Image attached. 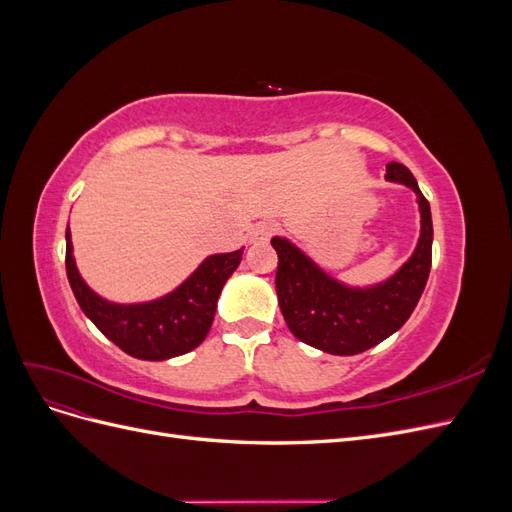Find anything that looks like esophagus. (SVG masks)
I'll list each match as a JSON object with an SVG mask.
<instances>
[{
  "instance_id": "1",
  "label": "esophagus",
  "mask_w": 512,
  "mask_h": 512,
  "mask_svg": "<svg viewBox=\"0 0 512 512\" xmlns=\"http://www.w3.org/2000/svg\"><path fill=\"white\" fill-rule=\"evenodd\" d=\"M275 224H271V222H260V224H256L254 226V230H252V237H250V241L254 243V245H262V243H267L269 239H271V235L275 232Z\"/></svg>"
}]
</instances>
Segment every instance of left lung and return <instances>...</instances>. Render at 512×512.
Masks as SVG:
<instances>
[{
    "label": "left lung",
    "instance_id": "8db88e82",
    "mask_svg": "<svg viewBox=\"0 0 512 512\" xmlns=\"http://www.w3.org/2000/svg\"><path fill=\"white\" fill-rule=\"evenodd\" d=\"M384 177L408 185L421 211V237L389 280L367 288L346 286L288 239H271L277 252V303L292 335L307 346L339 356L365 352L404 327L421 299L431 269V209L404 164H386Z\"/></svg>",
    "mask_w": 512,
    "mask_h": 512
}]
</instances>
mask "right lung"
I'll return each instance as SVG.
<instances>
[{
    "mask_svg": "<svg viewBox=\"0 0 512 512\" xmlns=\"http://www.w3.org/2000/svg\"><path fill=\"white\" fill-rule=\"evenodd\" d=\"M243 247L213 254L173 292L147 303L121 305L102 299L81 277L66 230V273L83 314L123 352L141 361H166L203 344L228 277L241 262Z\"/></svg>",
    "mask_w": 512,
    "mask_h": 512,
    "instance_id": "obj_1",
    "label": "right lung"
}]
</instances>
